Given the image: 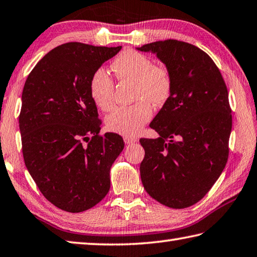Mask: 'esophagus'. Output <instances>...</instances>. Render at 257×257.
Segmentation results:
<instances>
[{"label": "esophagus", "mask_w": 257, "mask_h": 257, "mask_svg": "<svg viewBox=\"0 0 257 257\" xmlns=\"http://www.w3.org/2000/svg\"><path fill=\"white\" fill-rule=\"evenodd\" d=\"M137 141H138V140L133 138V137H124V142L126 144H132V143H135Z\"/></svg>", "instance_id": "1"}]
</instances>
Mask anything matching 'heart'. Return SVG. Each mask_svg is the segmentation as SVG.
<instances>
[{
	"label": "heart",
	"instance_id": "heart-1",
	"mask_svg": "<svg viewBox=\"0 0 257 257\" xmlns=\"http://www.w3.org/2000/svg\"><path fill=\"white\" fill-rule=\"evenodd\" d=\"M112 68L119 81L134 84L132 106L115 107L106 117L110 132L125 137L137 135L152 117V103L161 106L170 98L173 89L172 72L164 65H154L151 58L135 50H125L116 57ZM89 94L101 110H109L114 103L115 84L103 67L96 69L89 79Z\"/></svg>",
	"mask_w": 257,
	"mask_h": 257
}]
</instances>
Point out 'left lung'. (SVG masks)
I'll use <instances>...</instances> for the list:
<instances>
[{
    "instance_id": "left-lung-1",
    "label": "left lung",
    "mask_w": 257,
    "mask_h": 257,
    "mask_svg": "<svg viewBox=\"0 0 257 257\" xmlns=\"http://www.w3.org/2000/svg\"><path fill=\"white\" fill-rule=\"evenodd\" d=\"M138 49L156 52L173 78L170 98L150 124L160 138L140 139L141 180L153 199L182 209L206 196L228 160V90L214 60L190 43L168 39Z\"/></svg>"
}]
</instances>
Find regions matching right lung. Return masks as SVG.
<instances>
[{
	"label": "right lung",
	"mask_w": 257,
	"mask_h": 257,
	"mask_svg": "<svg viewBox=\"0 0 257 257\" xmlns=\"http://www.w3.org/2000/svg\"><path fill=\"white\" fill-rule=\"evenodd\" d=\"M120 48L64 43L39 60L24 84V163L46 199L65 211H85L107 195L110 167L124 149L120 135L99 134L89 94L91 74Z\"/></svg>",
	"instance_id": "1"
}]
</instances>
